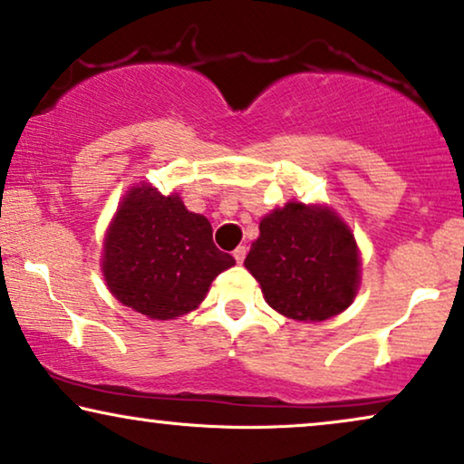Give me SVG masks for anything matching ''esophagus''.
Instances as JSON below:
<instances>
[{"label":"esophagus","mask_w":464,"mask_h":464,"mask_svg":"<svg viewBox=\"0 0 464 464\" xmlns=\"http://www.w3.org/2000/svg\"><path fill=\"white\" fill-rule=\"evenodd\" d=\"M234 260H237L238 264H243V260H245V256H246V246H243V245H240V246H237V249H234Z\"/></svg>","instance_id":"obj_1"}]
</instances>
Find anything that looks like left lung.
Listing matches in <instances>:
<instances>
[{
    "instance_id": "left-lung-1",
    "label": "left lung",
    "mask_w": 464,
    "mask_h": 464,
    "mask_svg": "<svg viewBox=\"0 0 464 464\" xmlns=\"http://www.w3.org/2000/svg\"><path fill=\"white\" fill-rule=\"evenodd\" d=\"M245 268L281 315L322 322L347 309L356 296V238L333 210L287 202L260 221V237Z\"/></svg>"
}]
</instances>
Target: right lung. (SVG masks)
<instances>
[{
	"instance_id": "right-lung-1",
	"label": "right lung",
	"mask_w": 464,
	"mask_h": 464,
	"mask_svg": "<svg viewBox=\"0 0 464 464\" xmlns=\"http://www.w3.org/2000/svg\"><path fill=\"white\" fill-rule=\"evenodd\" d=\"M230 266L234 257L215 246L207 218L189 213L179 196L142 185L117 210L102 270L125 306L153 320H174L196 309L210 281Z\"/></svg>"
}]
</instances>
